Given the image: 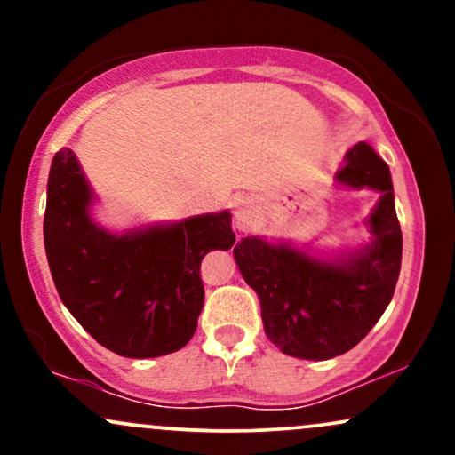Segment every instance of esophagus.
<instances>
[{
    "label": "esophagus",
    "mask_w": 455,
    "mask_h": 455,
    "mask_svg": "<svg viewBox=\"0 0 455 455\" xmlns=\"http://www.w3.org/2000/svg\"><path fill=\"white\" fill-rule=\"evenodd\" d=\"M257 220H259V207L257 203H254V198L250 196L239 198L237 207H235V227H237L242 233H248L257 227Z\"/></svg>",
    "instance_id": "esophagus-1"
}]
</instances>
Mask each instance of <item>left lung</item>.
<instances>
[{
    "label": "left lung",
    "instance_id": "1",
    "mask_svg": "<svg viewBox=\"0 0 455 455\" xmlns=\"http://www.w3.org/2000/svg\"><path fill=\"white\" fill-rule=\"evenodd\" d=\"M336 180L380 192L368 218V245L336 260L259 237H245L233 248L243 280L260 299L265 333L291 357L321 362L351 351L383 316L400 275L402 231L389 166L368 143H357Z\"/></svg>",
    "mask_w": 455,
    "mask_h": 455
}]
</instances>
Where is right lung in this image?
Instances as JSON below:
<instances>
[{
	"mask_svg": "<svg viewBox=\"0 0 455 455\" xmlns=\"http://www.w3.org/2000/svg\"><path fill=\"white\" fill-rule=\"evenodd\" d=\"M92 190L72 149H60L46 186L44 248L70 315L108 351L148 359L195 336L205 289L201 260L235 243L231 213L115 235L90 218Z\"/></svg>",
	"mask_w": 455,
	"mask_h": 455,
	"instance_id": "1",
	"label": "right lung"
}]
</instances>
